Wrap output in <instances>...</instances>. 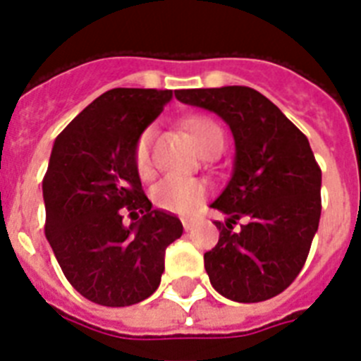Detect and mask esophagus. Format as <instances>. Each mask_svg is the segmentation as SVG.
Segmentation results:
<instances>
[{"mask_svg":"<svg viewBox=\"0 0 361 361\" xmlns=\"http://www.w3.org/2000/svg\"><path fill=\"white\" fill-rule=\"evenodd\" d=\"M181 223H183V228H185V231H191L192 226H195V221L191 219H183Z\"/></svg>","mask_w":361,"mask_h":361,"instance_id":"1","label":"esophagus"}]
</instances>
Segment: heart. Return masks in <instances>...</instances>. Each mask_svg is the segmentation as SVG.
<instances>
[{
  "instance_id": "b5f03b06",
  "label": "heart",
  "mask_w": 361,
  "mask_h": 361,
  "mask_svg": "<svg viewBox=\"0 0 361 361\" xmlns=\"http://www.w3.org/2000/svg\"><path fill=\"white\" fill-rule=\"evenodd\" d=\"M183 129L191 135L195 146L202 153L212 149L217 144H223V130L214 120L206 116L191 114L181 120ZM155 138L153 127H146L136 136L133 146V163L142 180H147L153 174L152 146ZM206 197V187L197 180L166 176L157 181L152 189V200L157 208L170 212V214H187Z\"/></svg>"
}]
</instances>
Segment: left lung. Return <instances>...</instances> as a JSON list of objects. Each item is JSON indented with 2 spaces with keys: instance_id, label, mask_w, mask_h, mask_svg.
I'll use <instances>...</instances> for the list:
<instances>
[{
  "instance_id": "obj_1",
  "label": "left lung",
  "mask_w": 361,
  "mask_h": 361,
  "mask_svg": "<svg viewBox=\"0 0 361 361\" xmlns=\"http://www.w3.org/2000/svg\"><path fill=\"white\" fill-rule=\"evenodd\" d=\"M174 93L221 116L236 142L232 178L212 204L228 219L215 221L219 241L204 255L209 283L240 303L277 296L302 271L319 231L322 172L307 136L252 87Z\"/></svg>"
}]
</instances>
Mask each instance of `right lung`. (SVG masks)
Instances as JSON below:
<instances>
[{
    "label": "right lung",
    "mask_w": 361,
    "mask_h": 361,
    "mask_svg": "<svg viewBox=\"0 0 361 361\" xmlns=\"http://www.w3.org/2000/svg\"><path fill=\"white\" fill-rule=\"evenodd\" d=\"M172 90L114 87L87 104L54 142L42 180L44 234L82 296L125 307L157 290L166 247L183 234L174 214L152 209L133 163L136 136ZM129 213L130 227L123 225Z\"/></svg>",
    "instance_id": "add662e5"
}]
</instances>
